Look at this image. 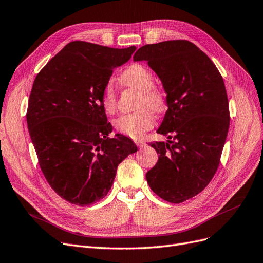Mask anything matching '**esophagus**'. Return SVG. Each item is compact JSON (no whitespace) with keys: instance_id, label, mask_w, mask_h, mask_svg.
I'll return each instance as SVG.
<instances>
[{"instance_id":"1","label":"esophagus","mask_w":263,"mask_h":263,"mask_svg":"<svg viewBox=\"0 0 263 263\" xmlns=\"http://www.w3.org/2000/svg\"><path fill=\"white\" fill-rule=\"evenodd\" d=\"M135 144L137 145V147H142V146L146 145V142L142 141V140H136V141H135Z\"/></svg>"}]
</instances>
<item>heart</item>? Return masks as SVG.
<instances>
[{"label":"heart","mask_w":263,"mask_h":263,"mask_svg":"<svg viewBox=\"0 0 263 263\" xmlns=\"http://www.w3.org/2000/svg\"><path fill=\"white\" fill-rule=\"evenodd\" d=\"M122 82L140 92L137 108H141L132 114H124L114 119L115 129L134 139H138L155 125V115L160 113L164 107L163 94L154 86V76L141 65H132L122 74ZM102 105L105 112L113 114L117 106V93L113 80L105 83L102 94ZM151 109L149 110L148 108Z\"/></svg>","instance_id":"b5f03b06"}]
</instances>
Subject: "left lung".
<instances>
[{"instance_id":"obj_1","label":"left lung","mask_w":263,"mask_h":263,"mask_svg":"<svg viewBox=\"0 0 263 263\" xmlns=\"http://www.w3.org/2000/svg\"><path fill=\"white\" fill-rule=\"evenodd\" d=\"M142 60L166 93L168 110L157 133L173 138L151 144L159 157L146 179L162 200L182 203L202 192L219 165L230 118L224 80L208 54L187 41L142 46L134 61Z\"/></svg>"}]
</instances>
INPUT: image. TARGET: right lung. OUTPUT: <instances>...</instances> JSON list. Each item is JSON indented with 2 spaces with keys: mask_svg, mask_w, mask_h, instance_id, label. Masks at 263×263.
<instances>
[{
  "mask_svg": "<svg viewBox=\"0 0 263 263\" xmlns=\"http://www.w3.org/2000/svg\"><path fill=\"white\" fill-rule=\"evenodd\" d=\"M135 50L71 42L35 78L26 114L30 139L47 182L71 204L104 197L118 164L137 151L124 135L108 137L112 125L102 105L113 70Z\"/></svg>",
  "mask_w": 263,
  "mask_h": 263,
  "instance_id": "right-lung-1",
  "label": "right lung"
}]
</instances>
